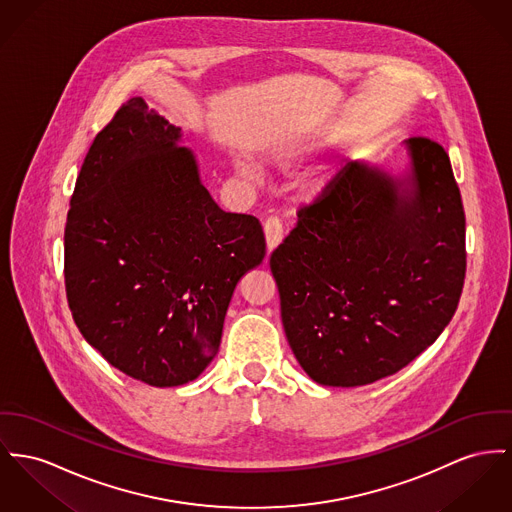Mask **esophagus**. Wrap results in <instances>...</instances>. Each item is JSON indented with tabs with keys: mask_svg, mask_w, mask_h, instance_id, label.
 I'll list each match as a JSON object with an SVG mask.
<instances>
[{
	"mask_svg": "<svg viewBox=\"0 0 512 512\" xmlns=\"http://www.w3.org/2000/svg\"><path fill=\"white\" fill-rule=\"evenodd\" d=\"M264 237H266V248H268V252H273V250L279 246V242L283 240V227H281V223H279L277 219L270 217V219L264 223Z\"/></svg>",
	"mask_w": 512,
	"mask_h": 512,
	"instance_id": "obj_1",
	"label": "esophagus"
}]
</instances>
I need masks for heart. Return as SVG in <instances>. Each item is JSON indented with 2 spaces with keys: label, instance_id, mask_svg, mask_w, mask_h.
<instances>
[{
  "label": "heart",
  "instance_id": "1",
  "mask_svg": "<svg viewBox=\"0 0 512 512\" xmlns=\"http://www.w3.org/2000/svg\"><path fill=\"white\" fill-rule=\"evenodd\" d=\"M237 169H239L242 174H246V176H252V169H250L246 163H242V161L237 163ZM320 188H322V186H320Z\"/></svg>",
  "mask_w": 512,
  "mask_h": 512
}]
</instances>
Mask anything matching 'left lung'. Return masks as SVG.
Masks as SVG:
<instances>
[{
    "instance_id": "1",
    "label": "left lung",
    "mask_w": 512,
    "mask_h": 512,
    "mask_svg": "<svg viewBox=\"0 0 512 512\" xmlns=\"http://www.w3.org/2000/svg\"><path fill=\"white\" fill-rule=\"evenodd\" d=\"M408 169L347 163L272 252L287 341L314 382L363 386L443 334L466 277V217L437 141H404Z\"/></svg>"
}]
</instances>
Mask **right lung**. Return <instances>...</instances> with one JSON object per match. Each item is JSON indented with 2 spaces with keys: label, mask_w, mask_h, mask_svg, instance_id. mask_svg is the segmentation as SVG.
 I'll use <instances>...</instances> for the list:
<instances>
[{
  "label": "right lung",
  "mask_w": 512,
  "mask_h": 512,
  "mask_svg": "<svg viewBox=\"0 0 512 512\" xmlns=\"http://www.w3.org/2000/svg\"><path fill=\"white\" fill-rule=\"evenodd\" d=\"M180 141L143 99L122 104L83 161L64 233L79 332L157 388L204 373L240 277L266 256L260 221L215 204Z\"/></svg>",
  "instance_id": "1"
}]
</instances>
